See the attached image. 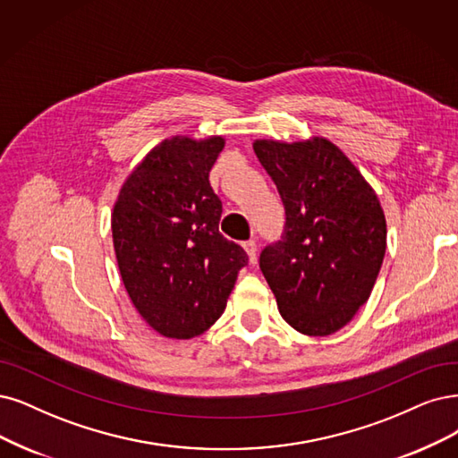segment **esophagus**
I'll return each instance as SVG.
<instances>
[{
	"instance_id": "obj_1",
	"label": "esophagus",
	"mask_w": 458,
	"mask_h": 458,
	"mask_svg": "<svg viewBox=\"0 0 458 458\" xmlns=\"http://www.w3.org/2000/svg\"><path fill=\"white\" fill-rule=\"evenodd\" d=\"M243 249H245V252H247L249 262L255 264V262H257V242H255V240L243 242Z\"/></svg>"
}]
</instances>
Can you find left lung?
<instances>
[{
    "label": "left lung",
    "mask_w": 458,
    "mask_h": 458,
    "mask_svg": "<svg viewBox=\"0 0 458 458\" xmlns=\"http://www.w3.org/2000/svg\"><path fill=\"white\" fill-rule=\"evenodd\" d=\"M284 206L281 240L260 269L283 318L306 335L344 328L368 301L383 264L386 223L377 194L327 138L252 143Z\"/></svg>",
    "instance_id": "1"
}]
</instances>
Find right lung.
Listing matches in <instances>:
<instances>
[{
  "label": "right lung",
  "instance_id": "right-lung-1",
  "mask_svg": "<svg viewBox=\"0 0 458 458\" xmlns=\"http://www.w3.org/2000/svg\"><path fill=\"white\" fill-rule=\"evenodd\" d=\"M225 138L164 140L124 181L111 215L126 293L160 335L191 340L223 315L247 266L245 250L218 232L223 203L209 172Z\"/></svg>",
  "mask_w": 458,
  "mask_h": 458
}]
</instances>
